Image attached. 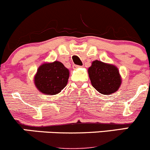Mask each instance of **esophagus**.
Segmentation results:
<instances>
[{
  "label": "esophagus",
  "instance_id": "obj_1",
  "mask_svg": "<svg viewBox=\"0 0 150 150\" xmlns=\"http://www.w3.org/2000/svg\"><path fill=\"white\" fill-rule=\"evenodd\" d=\"M79 68H81V66H77V65H74V66H73V69H79Z\"/></svg>",
  "mask_w": 150,
  "mask_h": 150
}]
</instances>
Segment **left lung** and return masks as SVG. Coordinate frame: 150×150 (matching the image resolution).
Returning a JSON list of instances; mask_svg holds the SVG:
<instances>
[{
    "label": "left lung",
    "instance_id": "left-lung-1",
    "mask_svg": "<svg viewBox=\"0 0 150 150\" xmlns=\"http://www.w3.org/2000/svg\"><path fill=\"white\" fill-rule=\"evenodd\" d=\"M87 72L93 87L103 95L116 93L122 84V77L115 65L96 60Z\"/></svg>",
    "mask_w": 150,
    "mask_h": 150
}]
</instances>
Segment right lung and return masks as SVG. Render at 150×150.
Listing matches in <instances>:
<instances>
[{
    "mask_svg": "<svg viewBox=\"0 0 150 150\" xmlns=\"http://www.w3.org/2000/svg\"><path fill=\"white\" fill-rule=\"evenodd\" d=\"M69 70L60 61L44 63L34 76V84L39 92L45 95H56L67 85Z\"/></svg>",
    "mask_w": 150,
    "mask_h": 150,
    "instance_id": "1",
    "label": "right lung"
}]
</instances>
